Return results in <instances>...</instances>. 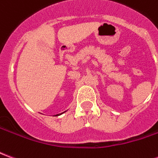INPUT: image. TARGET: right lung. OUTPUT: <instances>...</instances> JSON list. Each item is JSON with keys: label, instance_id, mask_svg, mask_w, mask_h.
Here are the masks:
<instances>
[{"label": "right lung", "instance_id": "add662e5", "mask_svg": "<svg viewBox=\"0 0 158 158\" xmlns=\"http://www.w3.org/2000/svg\"><path fill=\"white\" fill-rule=\"evenodd\" d=\"M56 115H57V116H58V115H59V114H56Z\"/></svg>", "mask_w": 158, "mask_h": 158}]
</instances>
